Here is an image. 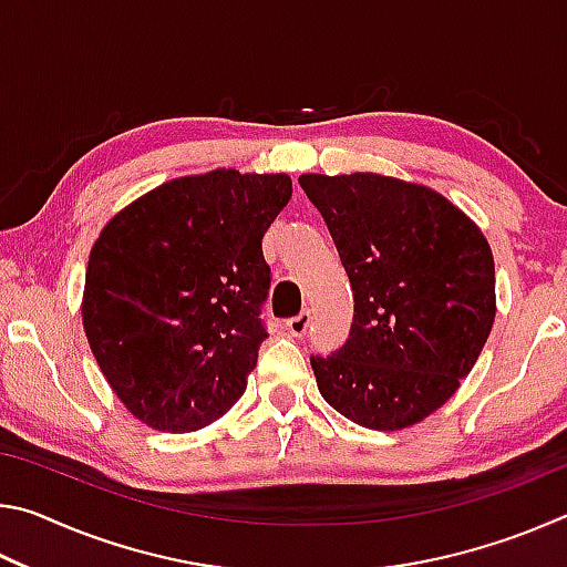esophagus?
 I'll use <instances>...</instances> for the list:
<instances>
[{
  "mask_svg": "<svg viewBox=\"0 0 567 567\" xmlns=\"http://www.w3.org/2000/svg\"><path fill=\"white\" fill-rule=\"evenodd\" d=\"M285 328L292 334V338H302L307 328H310V310H302L300 315H295V318L285 322Z\"/></svg>",
  "mask_w": 567,
  "mask_h": 567,
  "instance_id": "esophagus-1",
  "label": "esophagus"
}]
</instances>
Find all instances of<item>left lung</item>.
Returning a JSON list of instances; mask_svg holds the SVG:
<instances>
[{
	"mask_svg": "<svg viewBox=\"0 0 567 567\" xmlns=\"http://www.w3.org/2000/svg\"><path fill=\"white\" fill-rule=\"evenodd\" d=\"M352 285L342 348L310 358L320 395L370 430L433 415L470 375L495 322V262L473 219L417 182L302 175Z\"/></svg>",
	"mask_w": 567,
	"mask_h": 567,
	"instance_id": "left-lung-1",
	"label": "left lung"
}]
</instances>
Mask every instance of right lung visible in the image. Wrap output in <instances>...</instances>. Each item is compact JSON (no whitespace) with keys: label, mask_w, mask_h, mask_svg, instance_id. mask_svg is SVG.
Masks as SVG:
<instances>
[{"label":"right lung","mask_w":567,"mask_h":567,"mask_svg":"<svg viewBox=\"0 0 567 567\" xmlns=\"http://www.w3.org/2000/svg\"><path fill=\"white\" fill-rule=\"evenodd\" d=\"M292 197L287 175L213 169L169 179L92 245L82 324L134 417L195 433L243 398L267 332L262 237Z\"/></svg>","instance_id":"obj_1"}]
</instances>
